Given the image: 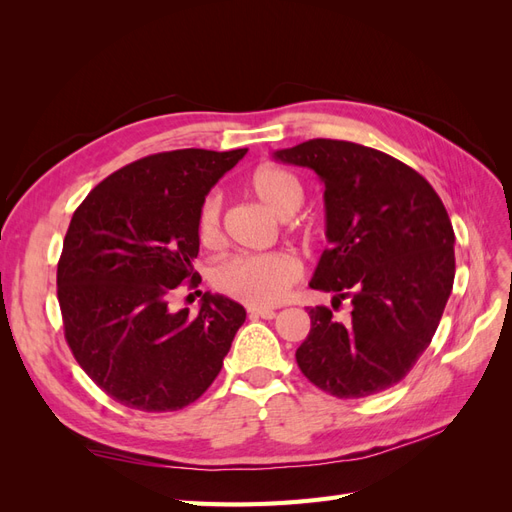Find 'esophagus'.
<instances>
[{
  "label": "esophagus",
  "instance_id": "1",
  "mask_svg": "<svg viewBox=\"0 0 512 512\" xmlns=\"http://www.w3.org/2000/svg\"><path fill=\"white\" fill-rule=\"evenodd\" d=\"M247 316L271 320V318H275V309H271V307H247Z\"/></svg>",
  "mask_w": 512,
  "mask_h": 512
}]
</instances>
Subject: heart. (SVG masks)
Masks as SVG:
<instances>
[{"mask_svg": "<svg viewBox=\"0 0 512 512\" xmlns=\"http://www.w3.org/2000/svg\"><path fill=\"white\" fill-rule=\"evenodd\" d=\"M252 194L277 218H292L305 200L299 177L282 166H262L250 179ZM222 200L209 194L198 209L196 232L203 245L220 239ZM299 275L292 256L282 252L271 254H239L222 260L211 271V282L222 294L252 307H269L280 303Z\"/></svg>", "mask_w": 512, "mask_h": 512, "instance_id": "obj_1", "label": "heart"}]
</instances>
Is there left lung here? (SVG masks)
<instances>
[{"label":"left lung","mask_w":512,"mask_h":512,"mask_svg":"<svg viewBox=\"0 0 512 512\" xmlns=\"http://www.w3.org/2000/svg\"><path fill=\"white\" fill-rule=\"evenodd\" d=\"M324 181L329 247L314 290L350 299V318L309 307L303 376L339 399L391 389L436 333L455 280V232L429 181L389 153L331 138L275 151Z\"/></svg>","instance_id":"obj_1"}]
</instances>
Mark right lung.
<instances>
[{
  "mask_svg": "<svg viewBox=\"0 0 512 512\" xmlns=\"http://www.w3.org/2000/svg\"><path fill=\"white\" fill-rule=\"evenodd\" d=\"M245 153H153L100 181L72 215L57 265L66 342L123 406L181 410L220 374L243 305L205 292L190 316L170 312L168 299L183 282L198 286V209Z\"/></svg>",
  "mask_w": 512,
  "mask_h": 512,
  "instance_id": "right-lung-1",
  "label": "right lung"
}]
</instances>
